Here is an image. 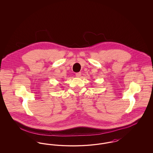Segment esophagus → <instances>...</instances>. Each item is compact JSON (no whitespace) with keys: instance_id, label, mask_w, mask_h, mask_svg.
<instances>
[{"instance_id":"34e87169","label":"esophagus","mask_w":153,"mask_h":153,"mask_svg":"<svg viewBox=\"0 0 153 153\" xmlns=\"http://www.w3.org/2000/svg\"><path fill=\"white\" fill-rule=\"evenodd\" d=\"M81 72H78V73H76V77H80V76H81Z\"/></svg>"}]
</instances>
